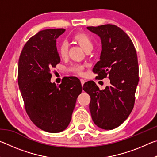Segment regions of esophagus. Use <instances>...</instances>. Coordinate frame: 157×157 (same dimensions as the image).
Segmentation results:
<instances>
[{"mask_svg":"<svg viewBox=\"0 0 157 157\" xmlns=\"http://www.w3.org/2000/svg\"><path fill=\"white\" fill-rule=\"evenodd\" d=\"M80 82H81V84H82V86H83V85H84V84L85 83V81L84 80V79H80Z\"/></svg>","mask_w":157,"mask_h":157,"instance_id":"1","label":"esophagus"}]
</instances>
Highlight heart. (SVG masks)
Wrapping results in <instances>:
<instances>
[{"mask_svg":"<svg viewBox=\"0 0 157 157\" xmlns=\"http://www.w3.org/2000/svg\"><path fill=\"white\" fill-rule=\"evenodd\" d=\"M73 41L76 42L87 53L91 52L94 48V44L88 34L84 33H78L73 36ZM58 51L61 57L66 58L68 52V44L66 42H63L61 44ZM71 70L78 74H82L84 71V67L80 65H74L71 67Z\"/></svg>","mask_w":157,"mask_h":157,"instance_id":"obj_1","label":"heart"}]
</instances>
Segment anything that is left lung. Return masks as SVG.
I'll use <instances>...</instances> for the list:
<instances>
[{
    "instance_id": "1",
    "label": "left lung",
    "mask_w": 157,
    "mask_h": 157,
    "mask_svg": "<svg viewBox=\"0 0 157 157\" xmlns=\"http://www.w3.org/2000/svg\"><path fill=\"white\" fill-rule=\"evenodd\" d=\"M100 37L102 51L93 69L97 78L109 77L110 85L100 90L94 82H87L83 90L91 97L92 120L103 129H115L131 113L139 83L136 51L129 36L118 26L107 24L87 27Z\"/></svg>"
}]
</instances>
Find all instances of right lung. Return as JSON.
Returning a JSON list of instances; mask_svg holds the SVG:
<instances>
[{"instance_id":"add662e5","label":"right lung","mask_w":157,"mask_h":157,"mask_svg":"<svg viewBox=\"0 0 157 157\" xmlns=\"http://www.w3.org/2000/svg\"><path fill=\"white\" fill-rule=\"evenodd\" d=\"M65 30L39 31L25 44L18 60V84L26 112L36 127L50 133L67 128L82 91L75 77L66 78L59 86L50 82V71L60 62L56 39Z\"/></svg>"}]
</instances>
